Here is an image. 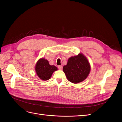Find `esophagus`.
I'll list each match as a JSON object with an SVG mask.
<instances>
[{
    "instance_id": "34e87169",
    "label": "esophagus",
    "mask_w": 122,
    "mask_h": 122,
    "mask_svg": "<svg viewBox=\"0 0 122 122\" xmlns=\"http://www.w3.org/2000/svg\"><path fill=\"white\" fill-rule=\"evenodd\" d=\"M57 67H58V69H60V70H62V66H61V65L58 66Z\"/></svg>"
}]
</instances>
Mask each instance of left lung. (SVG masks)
<instances>
[{
    "mask_svg": "<svg viewBox=\"0 0 122 122\" xmlns=\"http://www.w3.org/2000/svg\"><path fill=\"white\" fill-rule=\"evenodd\" d=\"M90 70L89 62L81 53L69 58L67 65L63 67L68 80L73 83H78L86 79Z\"/></svg>",
    "mask_w": 122,
    "mask_h": 122,
    "instance_id": "obj_1",
    "label": "left lung"
}]
</instances>
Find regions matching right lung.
Wrapping results in <instances>:
<instances>
[{
    "mask_svg": "<svg viewBox=\"0 0 122 122\" xmlns=\"http://www.w3.org/2000/svg\"><path fill=\"white\" fill-rule=\"evenodd\" d=\"M36 71L40 79L47 80L50 78L53 72L57 68L54 66H51L47 60L41 58L39 60L36 66Z\"/></svg>",
    "mask_w": 122,
    "mask_h": 122,
    "instance_id": "1",
    "label": "right lung"
}]
</instances>
